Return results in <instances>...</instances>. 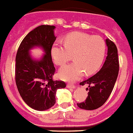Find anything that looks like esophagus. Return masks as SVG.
<instances>
[{"instance_id":"1","label":"esophagus","mask_w":133,"mask_h":133,"mask_svg":"<svg viewBox=\"0 0 133 133\" xmlns=\"http://www.w3.org/2000/svg\"><path fill=\"white\" fill-rule=\"evenodd\" d=\"M66 87L67 88H73V89H75L76 88V86L74 84H68L66 85Z\"/></svg>"}]
</instances>
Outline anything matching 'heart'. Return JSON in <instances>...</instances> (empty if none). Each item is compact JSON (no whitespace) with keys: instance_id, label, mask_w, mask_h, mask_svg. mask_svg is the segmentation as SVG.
I'll list each match as a JSON object with an SVG mask.
<instances>
[{"instance_id":"obj_1","label":"heart","mask_w":133,"mask_h":133,"mask_svg":"<svg viewBox=\"0 0 133 133\" xmlns=\"http://www.w3.org/2000/svg\"><path fill=\"white\" fill-rule=\"evenodd\" d=\"M106 45L103 38L84 32H72L64 37V44L55 42L51 49V55L58 66H62L71 59L74 62L59 69L61 79L73 82L83 75H90L98 70L105 55Z\"/></svg>"}]
</instances>
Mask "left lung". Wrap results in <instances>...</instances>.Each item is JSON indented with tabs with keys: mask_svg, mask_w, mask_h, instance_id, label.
Instances as JSON below:
<instances>
[{
	"mask_svg": "<svg viewBox=\"0 0 133 133\" xmlns=\"http://www.w3.org/2000/svg\"><path fill=\"white\" fill-rule=\"evenodd\" d=\"M107 56L101 69L89 79L80 82V85L87 84L88 96L85 101L77 103L84 110H96L104 104L109 98L116 82L119 72V60L117 49L109 38L106 40Z\"/></svg>",
	"mask_w": 133,
	"mask_h": 133,
	"instance_id": "1",
	"label": "left lung"
}]
</instances>
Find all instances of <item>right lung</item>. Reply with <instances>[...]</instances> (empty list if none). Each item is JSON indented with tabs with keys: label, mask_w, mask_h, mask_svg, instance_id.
<instances>
[{
	"label": "right lung",
	"mask_w": 133,
	"mask_h": 133,
	"mask_svg": "<svg viewBox=\"0 0 133 133\" xmlns=\"http://www.w3.org/2000/svg\"><path fill=\"white\" fill-rule=\"evenodd\" d=\"M54 26L41 25L29 32L20 44L16 56V83L21 97L29 107L38 111L49 109L56 102V90L64 88L63 81H54L55 67L51 49L56 40ZM41 47L44 54L39 59L29 51Z\"/></svg>",
	"instance_id": "obj_1"
}]
</instances>
